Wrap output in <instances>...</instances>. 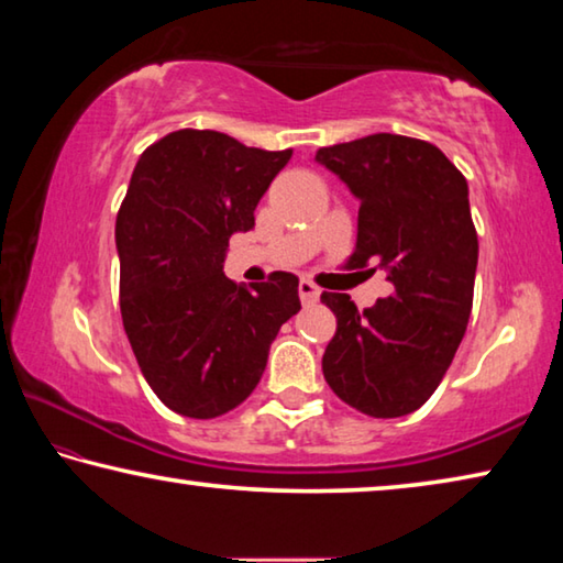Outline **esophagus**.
<instances>
[{
  "label": "esophagus",
  "mask_w": 563,
  "mask_h": 563,
  "mask_svg": "<svg viewBox=\"0 0 563 563\" xmlns=\"http://www.w3.org/2000/svg\"><path fill=\"white\" fill-rule=\"evenodd\" d=\"M298 292H300L302 306H313V302L320 300V288H318L316 283H310V280H300L298 283Z\"/></svg>",
  "instance_id": "obj_1"
}]
</instances>
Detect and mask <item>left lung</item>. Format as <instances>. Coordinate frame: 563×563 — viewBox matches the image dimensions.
<instances>
[{"label":"left lung","mask_w":563,"mask_h":563,"mask_svg":"<svg viewBox=\"0 0 563 563\" xmlns=\"http://www.w3.org/2000/svg\"><path fill=\"white\" fill-rule=\"evenodd\" d=\"M316 159L361 200L351 265L373 264L394 285L363 313L345 292L320 296L338 318L323 376L365 416H408L439 388L474 306L468 183L431 142L390 132L320 147Z\"/></svg>","instance_id":"1"}]
</instances>
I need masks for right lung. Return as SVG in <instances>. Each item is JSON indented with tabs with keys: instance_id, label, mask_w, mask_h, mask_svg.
I'll return each mask as SVG.
<instances>
[{
	"instance_id": "obj_1",
	"label": "right lung",
	"mask_w": 563,
	"mask_h": 563,
	"mask_svg": "<svg viewBox=\"0 0 563 563\" xmlns=\"http://www.w3.org/2000/svg\"><path fill=\"white\" fill-rule=\"evenodd\" d=\"M290 155L177 130L137 159L114 225L122 325L142 376L175 413L205 421L243 404L300 310L292 273L253 288L222 273L228 240L255 228L257 202Z\"/></svg>"
}]
</instances>
